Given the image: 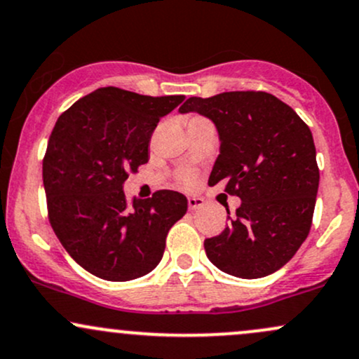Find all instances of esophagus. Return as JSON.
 Listing matches in <instances>:
<instances>
[{
	"label": "esophagus",
	"mask_w": 359,
	"mask_h": 359,
	"mask_svg": "<svg viewBox=\"0 0 359 359\" xmlns=\"http://www.w3.org/2000/svg\"><path fill=\"white\" fill-rule=\"evenodd\" d=\"M187 203H189V209H191V211H197V209H203L204 205H205L204 199H201V197H189Z\"/></svg>",
	"instance_id": "esophagus-1"
}]
</instances>
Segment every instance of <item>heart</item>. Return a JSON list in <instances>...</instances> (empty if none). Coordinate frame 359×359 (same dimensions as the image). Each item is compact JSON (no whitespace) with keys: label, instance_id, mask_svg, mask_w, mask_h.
Instances as JSON below:
<instances>
[{"label":"heart","instance_id":"obj_1","mask_svg":"<svg viewBox=\"0 0 359 359\" xmlns=\"http://www.w3.org/2000/svg\"><path fill=\"white\" fill-rule=\"evenodd\" d=\"M184 180H185V182H189V180H191V177H189V175H185V177H184Z\"/></svg>","mask_w":359,"mask_h":359}]
</instances>
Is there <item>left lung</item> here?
Masks as SVG:
<instances>
[{"mask_svg":"<svg viewBox=\"0 0 359 359\" xmlns=\"http://www.w3.org/2000/svg\"><path fill=\"white\" fill-rule=\"evenodd\" d=\"M180 114L211 119L219 155L209 185L226 184L241 205L219 236L204 241L212 265L238 278L282 269L306 241L319 189L311 130L290 106L269 93L233 90L189 97Z\"/></svg>","mask_w":359,"mask_h":359,"instance_id":"8db88e82","label":"left lung"}]
</instances>
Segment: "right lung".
I'll use <instances>...</instances> for the list:
<instances>
[{"mask_svg": "<svg viewBox=\"0 0 359 359\" xmlns=\"http://www.w3.org/2000/svg\"><path fill=\"white\" fill-rule=\"evenodd\" d=\"M184 96L151 97L101 88L60 114L43 158L48 219L65 251L89 273L128 282L150 273L187 197L158 191L128 203V172L148 162L160 118Z\"/></svg>", "mask_w": 359, "mask_h": 359, "instance_id": "1", "label": "right lung"}]
</instances>
